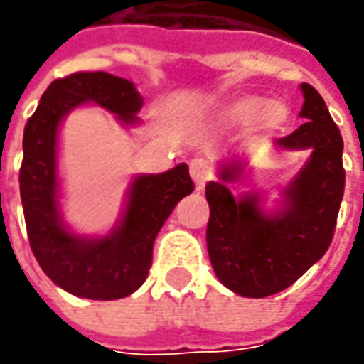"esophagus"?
I'll list each match as a JSON object with an SVG mask.
<instances>
[{"instance_id":"34e87169","label":"esophagus","mask_w":364,"mask_h":364,"mask_svg":"<svg viewBox=\"0 0 364 364\" xmlns=\"http://www.w3.org/2000/svg\"><path fill=\"white\" fill-rule=\"evenodd\" d=\"M190 176H192L196 188H203L204 184H206V180L210 178V166H208V161L204 160V158H196V160L190 161Z\"/></svg>"}]
</instances>
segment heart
<instances>
[{
	"instance_id": "heart-1",
	"label": "heart",
	"mask_w": 364,
	"mask_h": 364,
	"mask_svg": "<svg viewBox=\"0 0 364 364\" xmlns=\"http://www.w3.org/2000/svg\"><path fill=\"white\" fill-rule=\"evenodd\" d=\"M289 119V109L286 103L275 99H261L257 95H247L232 101L223 111V121L227 125H247L253 123L257 132H279Z\"/></svg>"
}]
</instances>
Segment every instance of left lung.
Masks as SVG:
<instances>
[{"instance_id":"8db88e82","label":"left lung","mask_w":364,"mask_h":364,"mask_svg":"<svg viewBox=\"0 0 364 364\" xmlns=\"http://www.w3.org/2000/svg\"><path fill=\"white\" fill-rule=\"evenodd\" d=\"M300 89L306 123L273 147L308 149L310 158L282 188L275 208H265L263 192L232 196L229 186L247 166L239 158L220 160L218 180L206 184L208 257L218 282L243 298H265L291 286L322 259L336 227L344 194L343 137L320 92L308 82Z\"/></svg>"}]
</instances>
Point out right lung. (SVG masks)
<instances>
[{
	"label": "right lung",
	"instance_id": "obj_1",
	"mask_svg": "<svg viewBox=\"0 0 364 364\" xmlns=\"http://www.w3.org/2000/svg\"><path fill=\"white\" fill-rule=\"evenodd\" d=\"M89 103L133 127L144 97L132 80L103 70L54 80L23 129L21 206L32 253L56 286L77 298L119 300L146 282L161 225L194 184L186 164L164 174L135 176L111 231L91 237L73 232L60 210L58 132L70 111Z\"/></svg>",
	"mask_w": 364,
	"mask_h": 364
}]
</instances>
